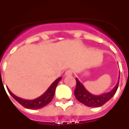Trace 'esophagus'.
Listing matches in <instances>:
<instances>
[{
  "mask_svg": "<svg viewBox=\"0 0 129 129\" xmlns=\"http://www.w3.org/2000/svg\"><path fill=\"white\" fill-rule=\"evenodd\" d=\"M72 73H73V72H72V70H68L65 73V75L66 76H71V75H72Z\"/></svg>",
  "mask_w": 129,
  "mask_h": 129,
  "instance_id": "esophagus-1",
  "label": "esophagus"
}]
</instances>
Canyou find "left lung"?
I'll list each match as a JSON object with an SVG mask.
<instances>
[{
  "instance_id": "obj_1",
  "label": "left lung",
  "mask_w": 129,
  "mask_h": 129,
  "mask_svg": "<svg viewBox=\"0 0 129 129\" xmlns=\"http://www.w3.org/2000/svg\"><path fill=\"white\" fill-rule=\"evenodd\" d=\"M76 81H77V86L74 90V96L80 103L89 107H99L105 104L115 94L119 85V80H118L116 85L109 92L96 96L89 92L77 78H76Z\"/></svg>"
}]
</instances>
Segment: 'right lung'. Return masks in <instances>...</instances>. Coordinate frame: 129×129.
Returning a JSON list of instances; mask_svg holds the SVG:
<instances>
[{
  "label": "right lung",
  "instance_id": "1",
  "mask_svg": "<svg viewBox=\"0 0 129 129\" xmlns=\"http://www.w3.org/2000/svg\"><path fill=\"white\" fill-rule=\"evenodd\" d=\"M61 77H59L56 79L42 96L38 97L37 99H33V100H25V99H21V98L16 96V95H14L8 88H7V90L10 95L18 103L23 106L24 107L30 109H41L45 107L46 105H47L48 104L50 103L51 102L54 97V95H55L56 87H57L58 83L61 81Z\"/></svg>",
  "mask_w": 129,
  "mask_h": 129
}]
</instances>
